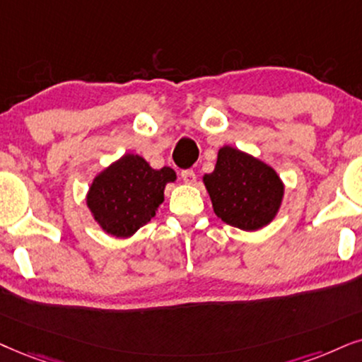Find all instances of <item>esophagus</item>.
<instances>
[{
    "mask_svg": "<svg viewBox=\"0 0 362 362\" xmlns=\"http://www.w3.org/2000/svg\"><path fill=\"white\" fill-rule=\"evenodd\" d=\"M182 180H184L185 184L194 185L195 180H197L195 172H194V170H182Z\"/></svg>",
    "mask_w": 362,
    "mask_h": 362,
    "instance_id": "1",
    "label": "esophagus"
}]
</instances>
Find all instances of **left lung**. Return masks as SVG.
I'll list each match as a JSON object with an SVG mask.
<instances>
[{"instance_id": "obj_1", "label": "left lung", "mask_w": 362, "mask_h": 362, "mask_svg": "<svg viewBox=\"0 0 362 362\" xmlns=\"http://www.w3.org/2000/svg\"><path fill=\"white\" fill-rule=\"evenodd\" d=\"M202 182L215 215L245 232L269 226L286 192L282 178L269 163L230 145L218 148L214 172L205 173Z\"/></svg>"}]
</instances>
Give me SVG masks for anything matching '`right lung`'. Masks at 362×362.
I'll use <instances>...</instances> for the list:
<instances>
[{
	"label": "right lung",
	"mask_w": 362,
	"mask_h": 362,
	"mask_svg": "<svg viewBox=\"0 0 362 362\" xmlns=\"http://www.w3.org/2000/svg\"><path fill=\"white\" fill-rule=\"evenodd\" d=\"M177 180L170 167H150L144 157L125 153L95 175L86 207L105 234L128 239L157 215L167 184Z\"/></svg>",
	"instance_id": "1"
}]
</instances>
